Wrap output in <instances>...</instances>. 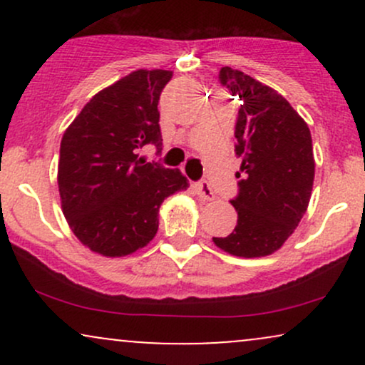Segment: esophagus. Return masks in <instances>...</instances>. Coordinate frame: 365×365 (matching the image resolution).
Listing matches in <instances>:
<instances>
[{
	"label": "esophagus",
	"instance_id": "esophagus-1",
	"mask_svg": "<svg viewBox=\"0 0 365 365\" xmlns=\"http://www.w3.org/2000/svg\"><path fill=\"white\" fill-rule=\"evenodd\" d=\"M194 190L195 194L200 197V199L204 200H215V192H212L211 185H209L207 182H197L194 183Z\"/></svg>",
	"mask_w": 365,
	"mask_h": 365
}]
</instances>
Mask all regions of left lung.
<instances>
[{
	"mask_svg": "<svg viewBox=\"0 0 365 365\" xmlns=\"http://www.w3.org/2000/svg\"><path fill=\"white\" fill-rule=\"evenodd\" d=\"M220 83L240 106L235 123V153L242 158L237 173V226L215 244L238 257H262L284 244L305 215L314 182L311 130L271 87L240 70L223 66Z\"/></svg>",
	"mask_w": 365,
	"mask_h": 365,
	"instance_id": "8db88e82",
	"label": "left lung"
}]
</instances>
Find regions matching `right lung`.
I'll return each instance as SVG.
<instances>
[{
	"instance_id": "obj_1",
	"label": "right lung",
	"mask_w": 365,
	"mask_h": 365,
	"mask_svg": "<svg viewBox=\"0 0 365 365\" xmlns=\"http://www.w3.org/2000/svg\"><path fill=\"white\" fill-rule=\"evenodd\" d=\"M173 73L137 70L98 92L63 133L58 165L63 215L94 252L121 257L158 232L159 206L188 180L137 150L161 149L158 103Z\"/></svg>"
}]
</instances>
